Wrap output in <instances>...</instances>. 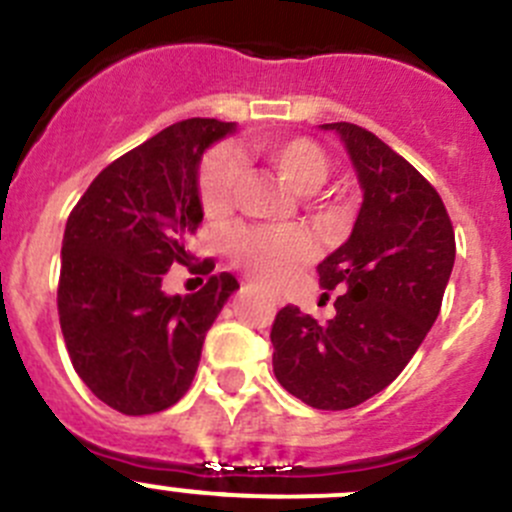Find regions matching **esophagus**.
Listing matches in <instances>:
<instances>
[{
    "label": "esophagus",
    "instance_id": "obj_1",
    "mask_svg": "<svg viewBox=\"0 0 512 512\" xmlns=\"http://www.w3.org/2000/svg\"><path fill=\"white\" fill-rule=\"evenodd\" d=\"M272 300H275L277 305H280V295H272Z\"/></svg>",
    "mask_w": 512,
    "mask_h": 512
}]
</instances>
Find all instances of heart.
<instances>
[{
    "instance_id": "obj_1",
    "label": "heart",
    "mask_w": 512,
    "mask_h": 512,
    "mask_svg": "<svg viewBox=\"0 0 512 512\" xmlns=\"http://www.w3.org/2000/svg\"><path fill=\"white\" fill-rule=\"evenodd\" d=\"M257 157L285 182L290 190L310 197L307 207L315 215L317 225L337 230L342 222V207L335 200H312L315 190L325 185L330 175L327 152L310 137H277L255 145ZM240 187V165L235 155L220 150L202 162L197 192L202 212L212 220L225 217L232 210ZM312 242L302 227H237L227 237V255L232 265L245 270L257 280L275 282L285 277L292 267L302 265L310 257Z\"/></svg>"
}]
</instances>
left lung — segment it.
<instances>
[{"label":"left lung","mask_w":512,"mask_h":512,"mask_svg":"<svg viewBox=\"0 0 512 512\" xmlns=\"http://www.w3.org/2000/svg\"><path fill=\"white\" fill-rule=\"evenodd\" d=\"M345 142L365 200L350 240L317 265L335 317L282 307L272 367L282 388L317 410H347L385 390L425 340L455 262V232L438 190L352 122L322 124Z\"/></svg>","instance_id":"1"}]
</instances>
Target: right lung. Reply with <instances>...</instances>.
I'll use <instances>...</instances> for the list:
<instances>
[{
    "label": "right lung",
    "mask_w": 512,
    "mask_h": 512,
    "mask_svg": "<svg viewBox=\"0 0 512 512\" xmlns=\"http://www.w3.org/2000/svg\"><path fill=\"white\" fill-rule=\"evenodd\" d=\"M232 122L192 117L104 167L69 212L62 240L57 310L64 345L84 385L122 415H152L190 390L202 342L227 297L230 272L215 260L195 296L170 298L172 264L197 260L187 240L202 222L197 167Z\"/></svg>",
    "instance_id": "1"
}]
</instances>
